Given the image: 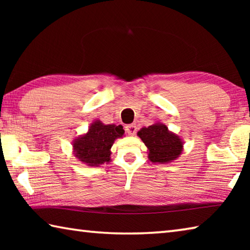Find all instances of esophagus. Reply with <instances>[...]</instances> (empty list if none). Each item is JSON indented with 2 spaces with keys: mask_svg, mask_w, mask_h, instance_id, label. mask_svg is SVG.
Masks as SVG:
<instances>
[{
  "mask_svg": "<svg viewBox=\"0 0 250 250\" xmlns=\"http://www.w3.org/2000/svg\"><path fill=\"white\" fill-rule=\"evenodd\" d=\"M125 132L128 134H131V135H134L135 133H137V125H134L133 124L132 125H128L125 126Z\"/></svg>",
  "mask_w": 250,
  "mask_h": 250,
  "instance_id": "1",
  "label": "esophagus"
}]
</instances>
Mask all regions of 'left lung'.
Listing matches in <instances>:
<instances>
[{
    "instance_id": "obj_1",
    "label": "left lung",
    "mask_w": 250,
    "mask_h": 250,
    "mask_svg": "<svg viewBox=\"0 0 250 250\" xmlns=\"http://www.w3.org/2000/svg\"><path fill=\"white\" fill-rule=\"evenodd\" d=\"M138 135L149 149V160L152 162H171L182 153L183 142L180 137L170 132L167 126L162 124H154L147 128H142Z\"/></svg>"
}]
</instances>
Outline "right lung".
Returning <instances> with one entry per match:
<instances>
[{
    "label": "right lung",
    "instance_id": "right-lung-1",
    "mask_svg": "<svg viewBox=\"0 0 250 250\" xmlns=\"http://www.w3.org/2000/svg\"><path fill=\"white\" fill-rule=\"evenodd\" d=\"M124 133L122 125H104L97 120L89 126L86 134L75 140L73 145L75 155L89 167H98L109 162L113 142Z\"/></svg>",
    "mask_w": 250,
    "mask_h": 250
}]
</instances>
